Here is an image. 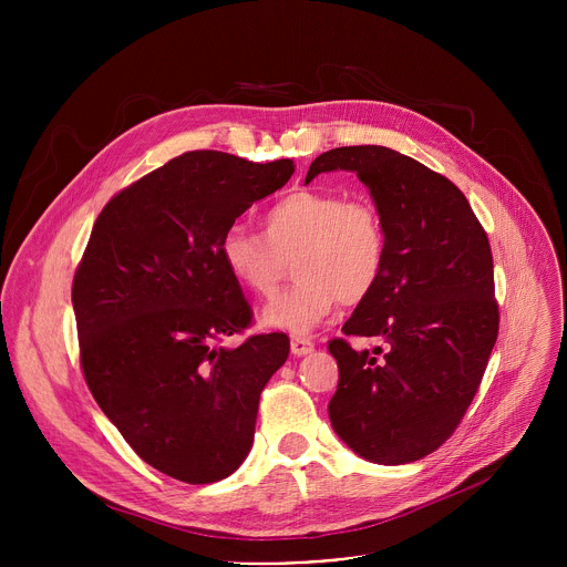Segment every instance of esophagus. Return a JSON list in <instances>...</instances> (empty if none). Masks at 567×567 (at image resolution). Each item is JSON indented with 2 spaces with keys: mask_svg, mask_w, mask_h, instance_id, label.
<instances>
[{
  "mask_svg": "<svg viewBox=\"0 0 567 567\" xmlns=\"http://www.w3.org/2000/svg\"><path fill=\"white\" fill-rule=\"evenodd\" d=\"M313 352V341L307 339V337H291V354L293 357H305V354H311Z\"/></svg>",
  "mask_w": 567,
  "mask_h": 567,
  "instance_id": "esophagus-1",
  "label": "esophagus"
}]
</instances>
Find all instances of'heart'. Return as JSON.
I'll list each match as a JSON object with an SVG mask.
<instances>
[{"instance_id": "heart-1", "label": "heart", "mask_w": 567, "mask_h": 567, "mask_svg": "<svg viewBox=\"0 0 567 567\" xmlns=\"http://www.w3.org/2000/svg\"><path fill=\"white\" fill-rule=\"evenodd\" d=\"M265 235L230 224L219 241L228 274L251 293L269 298L293 267L296 282L274 298L262 322L307 332L337 302L359 305L379 285L388 260V233L377 204L334 190L300 188L262 213Z\"/></svg>"}]
</instances>
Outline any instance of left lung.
<instances>
[{"label":"left lung","mask_w":567,"mask_h":567,"mask_svg":"<svg viewBox=\"0 0 567 567\" xmlns=\"http://www.w3.org/2000/svg\"><path fill=\"white\" fill-rule=\"evenodd\" d=\"M330 171L357 173L388 233L383 276L343 326L383 348L328 343L339 363L330 422L370 462H415L455 433L498 339L489 237L462 190L406 154L334 147L311 161L305 184Z\"/></svg>","instance_id":"left-lung-1"}]
</instances>
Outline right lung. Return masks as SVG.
I'll return each mask as SVG.
<instances>
[{
	"label": "right lung",
	"mask_w": 567,
	"mask_h": 567,
	"mask_svg": "<svg viewBox=\"0 0 567 567\" xmlns=\"http://www.w3.org/2000/svg\"><path fill=\"white\" fill-rule=\"evenodd\" d=\"M293 171L291 158L184 152L105 204L75 269L85 381L134 453L175 480L217 482L245 462L260 392L289 357L280 332L221 346L254 309L219 241Z\"/></svg>",
	"instance_id": "add662e5"
}]
</instances>
